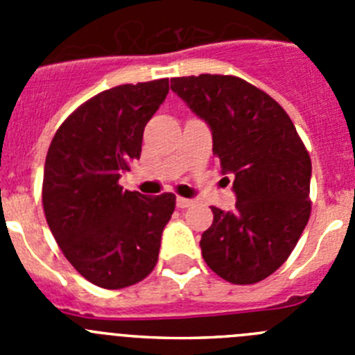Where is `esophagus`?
Here are the masks:
<instances>
[{
	"label": "esophagus",
	"mask_w": 355,
	"mask_h": 355,
	"mask_svg": "<svg viewBox=\"0 0 355 355\" xmlns=\"http://www.w3.org/2000/svg\"><path fill=\"white\" fill-rule=\"evenodd\" d=\"M175 205H178V208L184 209V208H190V206L196 205V200L187 199V197H178V199H175Z\"/></svg>",
	"instance_id": "34e87169"
}]
</instances>
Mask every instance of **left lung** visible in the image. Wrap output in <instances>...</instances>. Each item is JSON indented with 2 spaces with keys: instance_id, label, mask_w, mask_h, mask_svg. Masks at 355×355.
I'll use <instances>...</instances> for the list:
<instances>
[{
  "instance_id": "left-lung-1",
  "label": "left lung",
  "mask_w": 355,
  "mask_h": 355,
  "mask_svg": "<svg viewBox=\"0 0 355 355\" xmlns=\"http://www.w3.org/2000/svg\"><path fill=\"white\" fill-rule=\"evenodd\" d=\"M171 89L208 122L213 155L234 175L236 205L211 208L202 258L229 283H259L286 261L309 220V153L283 106L249 81L199 74L172 78Z\"/></svg>"
}]
</instances>
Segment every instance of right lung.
I'll list each match as a JSON object with an SVG mask.
<instances>
[{"label": "right lung", "instance_id": "right-lung-1", "mask_svg": "<svg viewBox=\"0 0 355 355\" xmlns=\"http://www.w3.org/2000/svg\"><path fill=\"white\" fill-rule=\"evenodd\" d=\"M167 94V78L99 92L62 122L48 149L46 220L67 261L99 288L140 283L158 261L175 196L144 197L119 180L140 158L144 128Z\"/></svg>", "mask_w": 355, "mask_h": 355}]
</instances>
